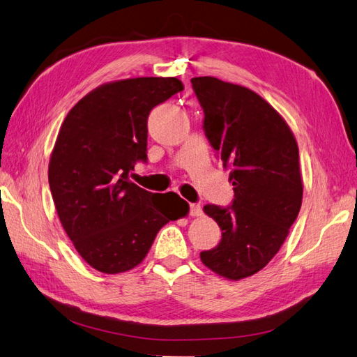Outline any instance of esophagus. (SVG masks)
<instances>
[{
    "mask_svg": "<svg viewBox=\"0 0 357 357\" xmlns=\"http://www.w3.org/2000/svg\"><path fill=\"white\" fill-rule=\"evenodd\" d=\"M190 214H192L193 218H199L202 214V206L199 204H192L190 205Z\"/></svg>",
    "mask_w": 357,
    "mask_h": 357,
    "instance_id": "34e87169",
    "label": "esophagus"
}]
</instances>
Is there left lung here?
Instances as JSON below:
<instances>
[{
  "label": "left lung",
  "mask_w": 357,
  "mask_h": 357,
  "mask_svg": "<svg viewBox=\"0 0 357 357\" xmlns=\"http://www.w3.org/2000/svg\"><path fill=\"white\" fill-rule=\"evenodd\" d=\"M206 138L229 169L231 208L205 205L222 229L220 243L201 252L216 275L238 281L261 271L275 257L300 213V153L286 120L252 89L220 79L193 77Z\"/></svg>",
  "instance_id": "obj_1"
}]
</instances>
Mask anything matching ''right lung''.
I'll return each instance as SVG.
<instances>
[{"label":"right lung","mask_w":357,"mask_h":357,"mask_svg":"<svg viewBox=\"0 0 357 357\" xmlns=\"http://www.w3.org/2000/svg\"><path fill=\"white\" fill-rule=\"evenodd\" d=\"M182 89L176 77L107 82L62 123L50 156V190L66 236L98 272L134 269L165 223L188 214L176 193H151L129 181L135 162L147 158L149 114Z\"/></svg>","instance_id":"right-lung-1"}]
</instances>
